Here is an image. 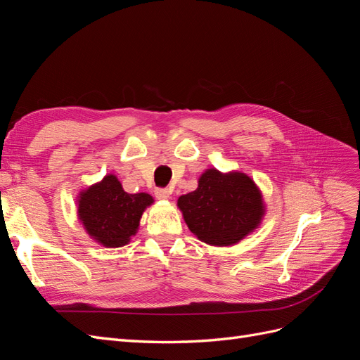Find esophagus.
Segmentation results:
<instances>
[{
	"label": "esophagus",
	"mask_w": 360,
	"mask_h": 360,
	"mask_svg": "<svg viewBox=\"0 0 360 360\" xmlns=\"http://www.w3.org/2000/svg\"><path fill=\"white\" fill-rule=\"evenodd\" d=\"M169 191L167 188H156L155 189V195L158 200H168L169 198Z\"/></svg>",
	"instance_id": "obj_1"
}]
</instances>
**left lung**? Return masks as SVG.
Segmentation results:
<instances>
[{"mask_svg": "<svg viewBox=\"0 0 360 360\" xmlns=\"http://www.w3.org/2000/svg\"><path fill=\"white\" fill-rule=\"evenodd\" d=\"M184 222L201 242L230 246L259 225L264 204L254 180L243 172L207 169L198 188L177 201Z\"/></svg>", "mask_w": 360, "mask_h": 360, "instance_id": "left-lung-1", "label": "left lung"}]
</instances>
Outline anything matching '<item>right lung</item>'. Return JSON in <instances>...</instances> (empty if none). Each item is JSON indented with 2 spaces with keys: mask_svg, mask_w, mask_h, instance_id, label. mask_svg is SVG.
Listing matches in <instances>:
<instances>
[{
  "mask_svg": "<svg viewBox=\"0 0 360 360\" xmlns=\"http://www.w3.org/2000/svg\"><path fill=\"white\" fill-rule=\"evenodd\" d=\"M153 202L148 193H127L112 174L81 192L78 216L96 242L105 248H120L136 234L139 219Z\"/></svg>",
  "mask_w": 360,
  "mask_h": 360,
  "instance_id": "obj_1",
  "label": "right lung"
}]
</instances>
